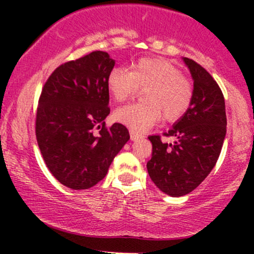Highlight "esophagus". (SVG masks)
Listing matches in <instances>:
<instances>
[{"instance_id":"1","label":"esophagus","mask_w":254,"mask_h":254,"mask_svg":"<svg viewBox=\"0 0 254 254\" xmlns=\"http://www.w3.org/2000/svg\"><path fill=\"white\" fill-rule=\"evenodd\" d=\"M130 137H131V140H137L141 137V135L137 134V132H135V131H132V130H130Z\"/></svg>"}]
</instances>
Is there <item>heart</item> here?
I'll use <instances>...</instances> for the list:
<instances>
[{
	"label": "heart",
	"mask_w": 254,
	"mask_h": 254,
	"mask_svg": "<svg viewBox=\"0 0 254 254\" xmlns=\"http://www.w3.org/2000/svg\"><path fill=\"white\" fill-rule=\"evenodd\" d=\"M142 103H131L115 112L114 117L132 131H143L162 115L166 122L181 119L193 101V84L170 61L145 58L132 65V70L113 68L108 88L115 101L124 102L144 89Z\"/></svg>",
	"instance_id": "1"
}]
</instances>
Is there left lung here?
Listing matches in <instances>:
<instances>
[{"label": "left lung", "instance_id": "obj_1", "mask_svg": "<svg viewBox=\"0 0 254 254\" xmlns=\"http://www.w3.org/2000/svg\"><path fill=\"white\" fill-rule=\"evenodd\" d=\"M194 79L190 107L163 136L176 137L163 142L160 135L148 136L152 157L147 172L163 193L182 196L193 191L215 167L226 135V112L221 88L212 76L194 60L184 58Z\"/></svg>", "mask_w": 254, "mask_h": 254}]
</instances>
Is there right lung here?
Masks as SVG:
<instances>
[{"mask_svg": "<svg viewBox=\"0 0 254 254\" xmlns=\"http://www.w3.org/2000/svg\"><path fill=\"white\" fill-rule=\"evenodd\" d=\"M114 64L108 53L92 51L56 67L42 88L35 136L51 175L71 189L101 182L130 139L127 127L104 122Z\"/></svg>", "mask_w": 254, "mask_h": 254, "instance_id": "obj_1", "label": "right lung"}]
</instances>
